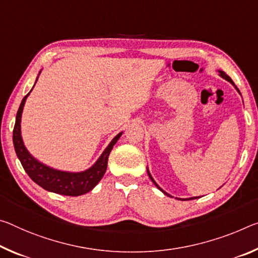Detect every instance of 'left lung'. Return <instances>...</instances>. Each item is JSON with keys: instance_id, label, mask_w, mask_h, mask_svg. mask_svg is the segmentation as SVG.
<instances>
[{"instance_id": "8db88e82", "label": "left lung", "mask_w": 258, "mask_h": 258, "mask_svg": "<svg viewBox=\"0 0 258 258\" xmlns=\"http://www.w3.org/2000/svg\"><path fill=\"white\" fill-rule=\"evenodd\" d=\"M219 76H220V77H222V78H224V79H225V80L230 81V83H231V84H232L233 86H234V87L236 88V91H238V92H239V89H238V87H236V86L234 85V83H233V81H232V79H231V78H230V77H228V76L226 75V73H225L224 71H219ZM239 93H240V92H239ZM147 172H148V175H149V178L151 179V181H153V182L155 183V186H156V187L158 188V189H159V190H162V191H163V193H164L165 195H167V196H170V198H172V196H171L170 194H167V193H166V191H164V190H163V189H162V188H161V187H159V186L157 185V183H156V181H155V180H154V179H153V177H151V174L149 173V171H148V170H147ZM194 199H199V196H195V198H190V199H178V198H177V200H194Z\"/></svg>"}]
</instances>
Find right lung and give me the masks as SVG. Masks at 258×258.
Returning a JSON list of instances; mask_svg holds the SVG:
<instances>
[{
  "label": "right lung",
  "mask_w": 258,
  "mask_h": 258,
  "mask_svg": "<svg viewBox=\"0 0 258 258\" xmlns=\"http://www.w3.org/2000/svg\"><path fill=\"white\" fill-rule=\"evenodd\" d=\"M30 93L24 97L22 103L19 105L17 116H16L14 137H12L16 154H17L24 170L30 175L32 180L48 191L68 196H79L88 193L99 183L102 177L104 175L105 171H107L110 151L112 150L113 146L116 145L122 132L118 133L112 139V141L104 149L99 159L95 162V164L89 167V169L81 171V172H68V171L52 169V167L44 165L43 163L39 162L38 159L32 156L28 153L26 147L24 146L22 132H20V120H22L24 105H25L26 99L30 95Z\"/></svg>",
  "instance_id": "add662e5"
}]
</instances>
